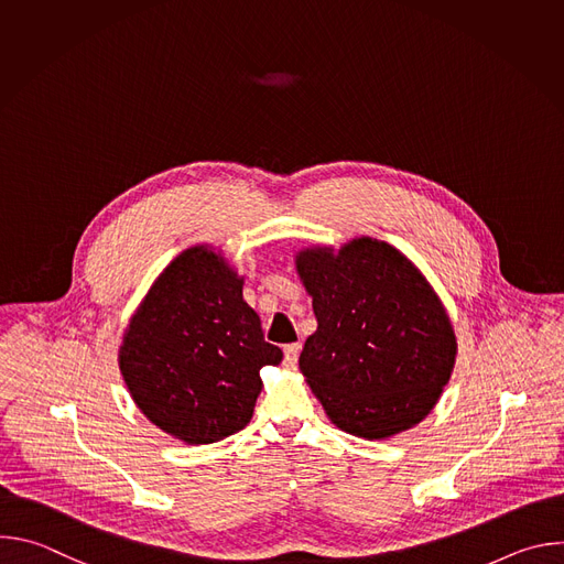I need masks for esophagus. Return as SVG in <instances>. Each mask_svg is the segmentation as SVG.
Instances as JSON below:
<instances>
[{"label":"esophagus","mask_w":564,"mask_h":564,"mask_svg":"<svg viewBox=\"0 0 564 564\" xmlns=\"http://www.w3.org/2000/svg\"><path fill=\"white\" fill-rule=\"evenodd\" d=\"M299 350H301V346L299 344H290V346H285V366L288 368H294L296 366V361H299Z\"/></svg>","instance_id":"obj_1"}]
</instances>
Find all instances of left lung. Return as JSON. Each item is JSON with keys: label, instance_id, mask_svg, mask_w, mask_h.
<instances>
[{"label": "left lung", "instance_id": "1", "mask_svg": "<svg viewBox=\"0 0 564 564\" xmlns=\"http://www.w3.org/2000/svg\"><path fill=\"white\" fill-rule=\"evenodd\" d=\"M294 265L318 324L299 368L330 422L364 440L417 426L457 355L453 324L426 276L370 236L341 250L305 248Z\"/></svg>", "mask_w": 564, "mask_h": 564}]
</instances>
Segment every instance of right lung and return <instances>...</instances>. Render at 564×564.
Returning <instances> with one entry per match:
<instances>
[{"instance_id": "add662e5", "label": "right lung", "mask_w": 564, "mask_h": 564, "mask_svg": "<svg viewBox=\"0 0 564 564\" xmlns=\"http://www.w3.org/2000/svg\"><path fill=\"white\" fill-rule=\"evenodd\" d=\"M243 301V276L207 246L181 252L149 288L118 352L142 415L185 444L243 431L261 394V368L281 364Z\"/></svg>"}]
</instances>
